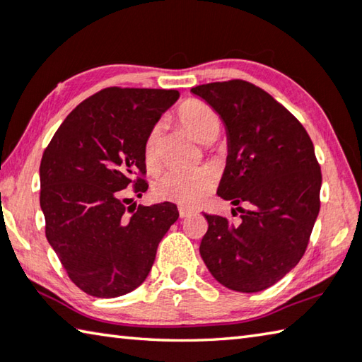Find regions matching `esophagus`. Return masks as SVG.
<instances>
[{
  "mask_svg": "<svg viewBox=\"0 0 362 362\" xmlns=\"http://www.w3.org/2000/svg\"><path fill=\"white\" fill-rule=\"evenodd\" d=\"M177 211H180V218H189V216H191V214L195 213L192 208H187V206H182V205H180V208H177Z\"/></svg>",
  "mask_w": 362,
  "mask_h": 362,
  "instance_id": "1",
  "label": "esophagus"
}]
</instances>
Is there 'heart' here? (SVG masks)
<instances>
[{
    "label": "heart",
    "instance_id": "heart-1",
    "mask_svg": "<svg viewBox=\"0 0 362 362\" xmlns=\"http://www.w3.org/2000/svg\"><path fill=\"white\" fill-rule=\"evenodd\" d=\"M177 119L186 130L200 143H208L216 138L221 130V117L218 112L204 101L187 100L177 110ZM160 125H154L146 135L143 156L148 167H156L160 148ZM216 176L208 168L195 170H168L156 181L154 195L160 200H168L182 206H194L210 194Z\"/></svg>",
    "mask_w": 362,
    "mask_h": 362
}]
</instances>
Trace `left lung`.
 Listing matches in <instances>:
<instances>
[{"mask_svg":"<svg viewBox=\"0 0 362 362\" xmlns=\"http://www.w3.org/2000/svg\"><path fill=\"white\" fill-rule=\"evenodd\" d=\"M223 119L227 162L218 195L240 223L205 214L200 256L232 291L259 293L293 270L320 213L321 168L303 125L261 87L242 79L192 87ZM235 213V210H232Z\"/></svg>","mask_w":362,"mask_h":362,"instance_id":"left-lung-1","label":"left lung"}]
</instances>
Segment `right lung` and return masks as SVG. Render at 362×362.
Wrapping results in <instances>:
<instances>
[{"label": "right lung", "mask_w": 362, "mask_h": 362, "mask_svg": "<svg viewBox=\"0 0 362 362\" xmlns=\"http://www.w3.org/2000/svg\"><path fill=\"white\" fill-rule=\"evenodd\" d=\"M177 97L165 88H103L68 114L44 151L40 204L47 242L88 296L112 299L136 289L180 216L170 202L129 214L122 195L130 185L138 195L148 191L144 139Z\"/></svg>", "instance_id": "obj_1"}]
</instances>
